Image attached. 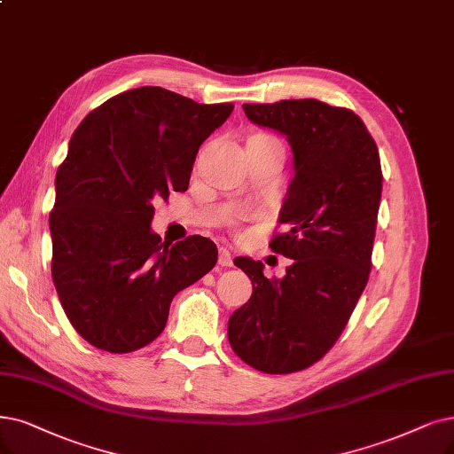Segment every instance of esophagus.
<instances>
[{
    "instance_id": "esophagus-1",
    "label": "esophagus",
    "mask_w": 454,
    "mask_h": 454,
    "mask_svg": "<svg viewBox=\"0 0 454 454\" xmlns=\"http://www.w3.org/2000/svg\"><path fill=\"white\" fill-rule=\"evenodd\" d=\"M217 264L223 266V268L232 266V257H231V251L227 247L220 249V259H217Z\"/></svg>"
}]
</instances>
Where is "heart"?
<instances>
[{"instance_id":"obj_1","label":"heart","mask_w":454,"mask_h":454,"mask_svg":"<svg viewBox=\"0 0 454 454\" xmlns=\"http://www.w3.org/2000/svg\"><path fill=\"white\" fill-rule=\"evenodd\" d=\"M249 141H278V139L268 136V134H257V136H253ZM278 143H279V141H278Z\"/></svg>"}]
</instances>
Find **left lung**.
I'll return each instance as SVG.
<instances>
[{
	"instance_id": "left-lung-1",
	"label": "left lung",
	"mask_w": 454,
	"mask_h": 454,
	"mask_svg": "<svg viewBox=\"0 0 454 454\" xmlns=\"http://www.w3.org/2000/svg\"><path fill=\"white\" fill-rule=\"evenodd\" d=\"M247 119L286 137L293 171L271 249L293 259L281 279L234 259L251 279L247 303L227 324L232 350L253 369L288 374L328 352L371 271L382 169L376 143L354 112L315 98L244 104Z\"/></svg>"
}]
</instances>
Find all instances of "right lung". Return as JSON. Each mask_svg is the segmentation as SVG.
<instances>
[{
    "label": "right lung",
    "mask_w": 454,
    "mask_h": 454,
    "mask_svg": "<svg viewBox=\"0 0 454 454\" xmlns=\"http://www.w3.org/2000/svg\"><path fill=\"white\" fill-rule=\"evenodd\" d=\"M232 110L145 85L106 100L72 134L50 214L51 278L93 347L124 354L153 342L175 294L214 268L212 240L169 246L151 223L154 201L188 190L199 147Z\"/></svg>",
    "instance_id": "obj_1"
}]
</instances>
